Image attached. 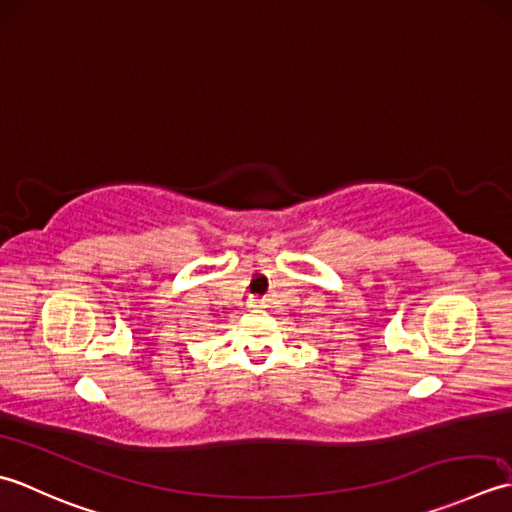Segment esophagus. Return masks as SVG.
Here are the masks:
<instances>
[{"mask_svg": "<svg viewBox=\"0 0 512 512\" xmlns=\"http://www.w3.org/2000/svg\"><path fill=\"white\" fill-rule=\"evenodd\" d=\"M249 307H263V305H260V300H252L249 302Z\"/></svg>", "mask_w": 512, "mask_h": 512, "instance_id": "34e87169", "label": "esophagus"}]
</instances>
